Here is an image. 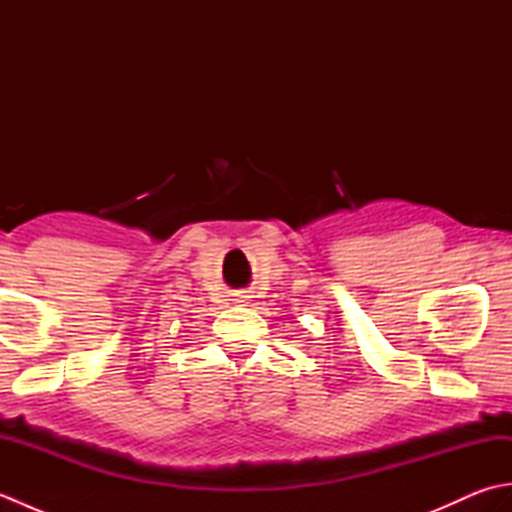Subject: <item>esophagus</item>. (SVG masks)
I'll use <instances>...</instances> for the list:
<instances>
[{"mask_svg": "<svg viewBox=\"0 0 512 512\" xmlns=\"http://www.w3.org/2000/svg\"><path fill=\"white\" fill-rule=\"evenodd\" d=\"M242 303H244V301H242Z\"/></svg>", "mask_w": 512, "mask_h": 512, "instance_id": "34e87169", "label": "esophagus"}]
</instances>
